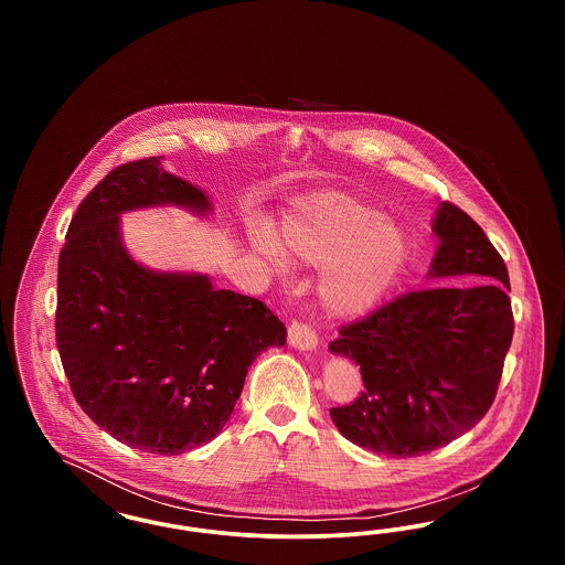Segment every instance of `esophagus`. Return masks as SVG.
<instances>
[{
    "instance_id": "esophagus-1",
    "label": "esophagus",
    "mask_w": 565,
    "mask_h": 565,
    "mask_svg": "<svg viewBox=\"0 0 565 565\" xmlns=\"http://www.w3.org/2000/svg\"><path fill=\"white\" fill-rule=\"evenodd\" d=\"M288 343L300 351H313L318 348V334L307 323L292 322L288 326Z\"/></svg>"
}]
</instances>
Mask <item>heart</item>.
<instances>
[{
	"instance_id": "b5f03b06",
	"label": "heart",
	"mask_w": 565,
	"mask_h": 565,
	"mask_svg": "<svg viewBox=\"0 0 565 565\" xmlns=\"http://www.w3.org/2000/svg\"><path fill=\"white\" fill-rule=\"evenodd\" d=\"M273 245L290 260L322 267L318 298L328 316L358 320L394 292L411 258L401 220L345 192H320L284 215ZM269 249V242H263Z\"/></svg>"
}]
</instances>
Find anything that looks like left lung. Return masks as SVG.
<instances>
[{
	"label": "left lung",
	"mask_w": 565,
	"mask_h": 565,
	"mask_svg": "<svg viewBox=\"0 0 565 565\" xmlns=\"http://www.w3.org/2000/svg\"><path fill=\"white\" fill-rule=\"evenodd\" d=\"M431 231V288L343 326L328 348L355 362L364 381L353 403L330 408L332 424L373 454L424 456L472 430L495 398L511 348V284L498 249L451 203L438 205Z\"/></svg>",
	"instance_id": "left-lung-1"
}]
</instances>
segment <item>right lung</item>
Masks as SVG:
<instances>
[{
  "instance_id": "right-lung-1",
  "label": "right lung",
  "mask_w": 565,
  "mask_h": 565,
  "mask_svg": "<svg viewBox=\"0 0 565 565\" xmlns=\"http://www.w3.org/2000/svg\"><path fill=\"white\" fill-rule=\"evenodd\" d=\"M161 159L116 167L82 201L58 254L54 326L82 411L134 449L180 456L222 431L247 369L288 332L263 300L217 290L203 273L148 269L127 252V212H212Z\"/></svg>"
}]
</instances>
